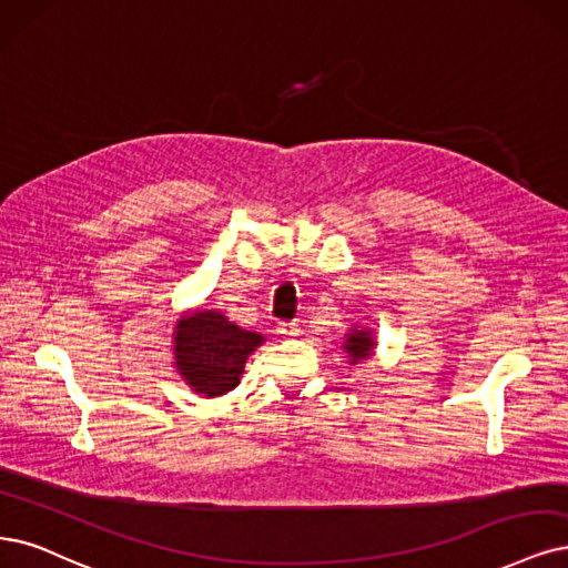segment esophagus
I'll use <instances>...</instances> for the list:
<instances>
[{"mask_svg": "<svg viewBox=\"0 0 568 568\" xmlns=\"http://www.w3.org/2000/svg\"><path fill=\"white\" fill-rule=\"evenodd\" d=\"M276 332L281 334L283 339H295V337H300V325L297 323H278L276 325Z\"/></svg>", "mask_w": 568, "mask_h": 568, "instance_id": "esophagus-1", "label": "esophagus"}]
</instances>
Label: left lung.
Instances as JSON below:
<instances>
[{
    "label": "left lung",
    "instance_id": "left-lung-1",
    "mask_svg": "<svg viewBox=\"0 0 568 568\" xmlns=\"http://www.w3.org/2000/svg\"><path fill=\"white\" fill-rule=\"evenodd\" d=\"M344 353L348 355L351 365H358L374 355L376 348V337L369 327H351L344 334V344H342Z\"/></svg>",
    "mask_w": 568,
    "mask_h": 568
}]
</instances>
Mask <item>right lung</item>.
<instances>
[{
	"mask_svg": "<svg viewBox=\"0 0 568 568\" xmlns=\"http://www.w3.org/2000/svg\"><path fill=\"white\" fill-rule=\"evenodd\" d=\"M264 334L231 323L222 311H184L173 329V365L180 379L203 397H217L241 384L245 363Z\"/></svg>",
	"mask_w": 568,
	"mask_h": 568,
	"instance_id": "1",
	"label": "right lung"
}]
</instances>
